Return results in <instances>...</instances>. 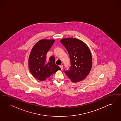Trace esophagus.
Returning <instances> with one entry per match:
<instances>
[{"mask_svg":"<svg viewBox=\"0 0 121 121\" xmlns=\"http://www.w3.org/2000/svg\"><path fill=\"white\" fill-rule=\"evenodd\" d=\"M60 69H62L63 68V65H60Z\"/></svg>","mask_w":121,"mask_h":121,"instance_id":"1","label":"esophagus"}]
</instances>
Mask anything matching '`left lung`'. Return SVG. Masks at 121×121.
Listing matches in <instances>:
<instances>
[{"mask_svg":"<svg viewBox=\"0 0 121 121\" xmlns=\"http://www.w3.org/2000/svg\"><path fill=\"white\" fill-rule=\"evenodd\" d=\"M60 42L65 47L70 57L69 70L65 73L73 82H78L88 75L92 66V55L85 43L78 39L68 38Z\"/></svg>","mask_w":121,"mask_h":121,"instance_id":"8db88e82","label":"left lung"}]
</instances>
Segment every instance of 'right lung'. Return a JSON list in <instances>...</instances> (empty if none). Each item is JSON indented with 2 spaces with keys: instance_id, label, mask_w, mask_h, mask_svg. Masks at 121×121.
<instances>
[{
  "instance_id": "obj_1",
  "label": "right lung",
  "mask_w": 121,
  "mask_h": 121,
  "mask_svg": "<svg viewBox=\"0 0 121 121\" xmlns=\"http://www.w3.org/2000/svg\"><path fill=\"white\" fill-rule=\"evenodd\" d=\"M54 39H41L32 48L28 59V66L32 75L40 81H43L54 74L60 67L55 64V58L51 56L46 60V55L53 43Z\"/></svg>"
}]
</instances>
